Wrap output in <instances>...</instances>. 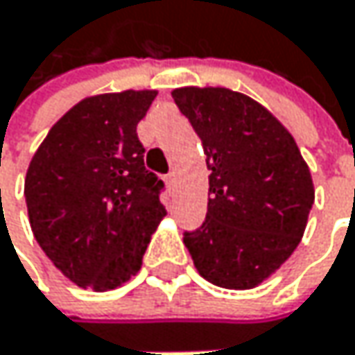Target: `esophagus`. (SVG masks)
<instances>
[{"instance_id":"obj_1","label":"esophagus","mask_w":355,"mask_h":355,"mask_svg":"<svg viewBox=\"0 0 355 355\" xmlns=\"http://www.w3.org/2000/svg\"><path fill=\"white\" fill-rule=\"evenodd\" d=\"M165 184H167L169 188H173V186H175V171H169V173L165 175Z\"/></svg>"}]
</instances>
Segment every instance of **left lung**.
<instances>
[{"label": "left lung", "instance_id": "left-lung-1", "mask_svg": "<svg viewBox=\"0 0 355 355\" xmlns=\"http://www.w3.org/2000/svg\"><path fill=\"white\" fill-rule=\"evenodd\" d=\"M202 141L208 212L184 233L198 274L214 286L249 290L298 247L315 202L309 165L282 122L227 87L171 92Z\"/></svg>", "mask_w": 355, "mask_h": 355}]
</instances>
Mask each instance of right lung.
I'll return each instance as SVG.
<instances>
[{
	"label": "right lung",
	"mask_w": 355,
	"mask_h": 355,
	"mask_svg": "<svg viewBox=\"0 0 355 355\" xmlns=\"http://www.w3.org/2000/svg\"><path fill=\"white\" fill-rule=\"evenodd\" d=\"M155 89L81 100L49 130L24 184L32 233L71 282L96 292L128 282L157 225L163 182L145 167L137 124Z\"/></svg>",
	"instance_id": "obj_1"
}]
</instances>
